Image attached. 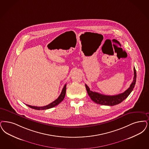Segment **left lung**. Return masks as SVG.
<instances>
[{"mask_svg": "<svg viewBox=\"0 0 149 149\" xmlns=\"http://www.w3.org/2000/svg\"><path fill=\"white\" fill-rule=\"evenodd\" d=\"M134 77L132 83L130 85V87L123 93L116 95H102L100 93L91 91L89 88L88 86V85L85 84V87L86 89L87 90L88 94L90 97L91 98V99L96 104L108 106H113L119 104L122 101H124L125 99L130 95L131 91L133 90V89L135 87L136 79V72L135 68H134Z\"/></svg>", "mask_w": 149, "mask_h": 149, "instance_id": "left-lung-1", "label": "left lung"}]
</instances>
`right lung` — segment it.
Listing matches in <instances>:
<instances>
[{"mask_svg":"<svg viewBox=\"0 0 149 149\" xmlns=\"http://www.w3.org/2000/svg\"><path fill=\"white\" fill-rule=\"evenodd\" d=\"M66 84H65L63 88V89L62 90V91L60 94L59 96L53 102H52V103L48 104L46 106H44V107H34V106H31V105H27L28 107H30L31 109H36V110H46V109H50L52 107H54L56 105H58L59 103H60L61 101L63 100V99H64L65 97V96L66 93Z\"/></svg>","mask_w":149,"mask_h":149,"instance_id":"right-lung-1","label":"right lung"}]
</instances>
